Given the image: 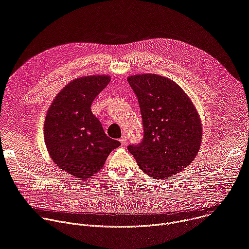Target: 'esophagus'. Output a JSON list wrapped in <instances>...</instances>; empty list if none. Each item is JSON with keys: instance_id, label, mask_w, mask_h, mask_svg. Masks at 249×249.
Instances as JSON below:
<instances>
[{"instance_id": "1", "label": "esophagus", "mask_w": 249, "mask_h": 249, "mask_svg": "<svg viewBox=\"0 0 249 249\" xmlns=\"http://www.w3.org/2000/svg\"><path fill=\"white\" fill-rule=\"evenodd\" d=\"M126 140H127V139H126V136H123V137H122V138H121V139L119 140V141H120V143H121V145H122V146H124V145L126 144Z\"/></svg>"}]
</instances>
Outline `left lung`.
Returning <instances> with one entry per match:
<instances>
[{"mask_svg":"<svg viewBox=\"0 0 249 249\" xmlns=\"http://www.w3.org/2000/svg\"><path fill=\"white\" fill-rule=\"evenodd\" d=\"M144 126L139 145L128 146L138 165L155 179L181 172L197 156L202 123L194 103L172 80L156 74L129 76Z\"/></svg>","mask_w":249,"mask_h":249,"instance_id":"1","label":"left lung"}]
</instances>
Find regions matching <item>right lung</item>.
I'll return each instance as SVG.
<instances>
[{
    "label": "right lung",
    "instance_id": "add662e5",
    "mask_svg": "<svg viewBox=\"0 0 249 249\" xmlns=\"http://www.w3.org/2000/svg\"><path fill=\"white\" fill-rule=\"evenodd\" d=\"M108 75L77 78L56 95L46 113L44 142L52 160L65 172L87 180L98 173L120 142L106 136L91 103L110 82Z\"/></svg>",
    "mask_w": 249,
    "mask_h": 249
}]
</instances>
